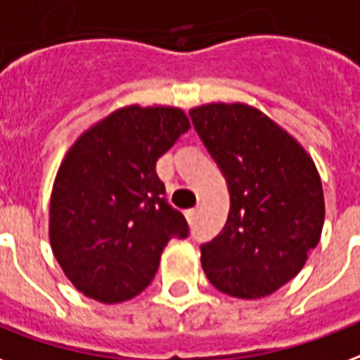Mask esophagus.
I'll use <instances>...</instances> for the list:
<instances>
[{"instance_id":"obj_1","label":"esophagus","mask_w":360,"mask_h":360,"mask_svg":"<svg viewBox=\"0 0 360 360\" xmlns=\"http://www.w3.org/2000/svg\"><path fill=\"white\" fill-rule=\"evenodd\" d=\"M198 214H199V205L195 207V209H190V211H186V217H188V220H190V222H193V220L198 219Z\"/></svg>"}]
</instances>
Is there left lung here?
<instances>
[{
  "label": "left lung",
  "instance_id": "1",
  "mask_svg": "<svg viewBox=\"0 0 360 360\" xmlns=\"http://www.w3.org/2000/svg\"><path fill=\"white\" fill-rule=\"evenodd\" d=\"M190 119L230 191L226 224L201 245L203 270L232 297L270 295L303 269L320 240L324 193L316 167L290 134L249 105H203Z\"/></svg>",
  "mask_w": 360,
  "mask_h": 360
}]
</instances>
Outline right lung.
Segmentation results:
<instances>
[{
	"label": "right lung",
	"mask_w": 360,
	"mask_h": 360,
	"mask_svg": "<svg viewBox=\"0 0 360 360\" xmlns=\"http://www.w3.org/2000/svg\"><path fill=\"white\" fill-rule=\"evenodd\" d=\"M174 107L119 109L82 134L55 178L49 241L84 295L120 303L146 290L165 245L190 226L167 201L157 161L188 132Z\"/></svg>",
	"instance_id": "obj_1"
}]
</instances>
